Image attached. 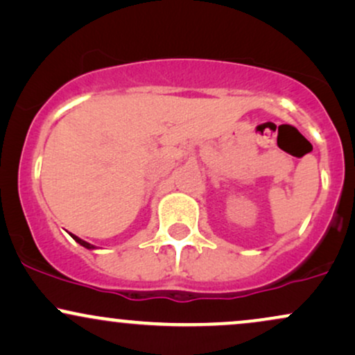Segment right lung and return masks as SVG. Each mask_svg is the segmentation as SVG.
Returning <instances> with one entry per match:
<instances>
[{"instance_id": "add662e5", "label": "right lung", "mask_w": 355, "mask_h": 355, "mask_svg": "<svg viewBox=\"0 0 355 355\" xmlns=\"http://www.w3.org/2000/svg\"><path fill=\"white\" fill-rule=\"evenodd\" d=\"M69 234H71V236H72V238H74V240H76V241H78V243H79V245H80V246L87 248V250H96V246H94V245H91V243H87V241L80 240V238H79V236H76V234H72V233H69Z\"/></svg>"}]
</instances>
